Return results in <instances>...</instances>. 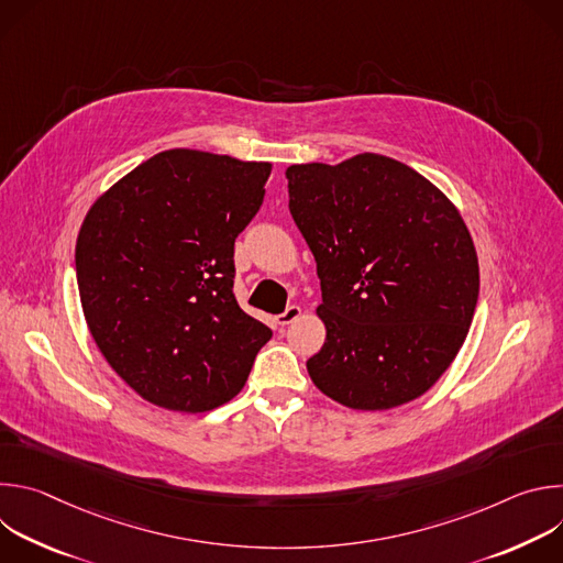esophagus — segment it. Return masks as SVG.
Returning <instances> with one entry per match:
<instances>
[{
    "label": "esophagus",
    "mask_w": 563,
    "mask_h": 563,
    "mask_svg": "<svg viewBox=\"0 0 563 563\" xmlns=\"http://www.w3.org/2000/svg\"><path fill=\"white\" fill-rule=\"evenodd\" d=\"M300 316H302V309H300L298 305H291V307H287L283 313L276 316V323H278L280 328H285V325H291L294 320H298Z\"/></svg>",
    "instance_id": "obj_1"
}]
</instances>
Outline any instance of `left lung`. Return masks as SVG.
I'll return each instance as SVG.
<instances>
[{"label":"left lung","instance_id":"obj_1","mask_svg":"<svg viewBox=\"0 0 563 563\" xmlns=\"http://www.w3.org/2000/svg\"><path fill=\"white\" fill-rule=\"evenodd\" d=\"M289 211L313 254L325 345L307 361L336 404L378 412L426 394L456 358L478 261L454 202L378 153L287 169Z\"/></svg>","mask_w":563,"mask_h":563}]
</instances>
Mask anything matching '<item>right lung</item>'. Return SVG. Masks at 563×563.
Segmentation results:
<instances>
[{
  "label": "right lung",
  "mask_w": 563,
  "mask_h": 563,
  "mask_svg": "<svg viewBox=\"0 0 563 563\" xmlns=\"http://www.w3.org/2000/svg\"><path fill=\"white\" fill-rule=\"evenodd\" d=\"M269 174V163L169 148L87 211L75 245L87 325L148 404L187 415L224 406L272 339L233 296L235 235L261 209Z\"/></svg>",
  "instance_id": "add662e5"
}]
</instances>
